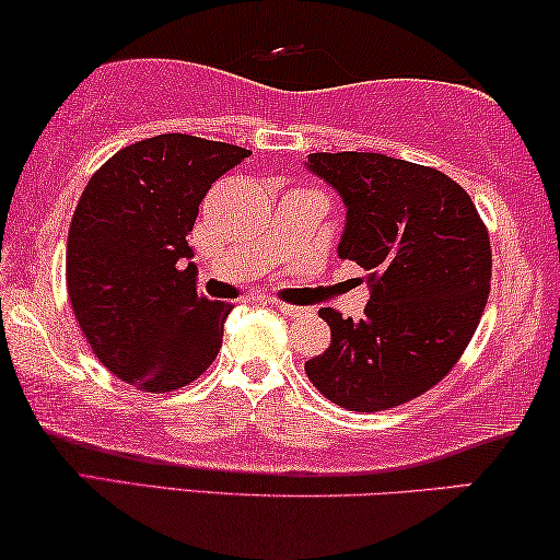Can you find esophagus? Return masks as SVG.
Returning <instances> with one entry per match:
<instances>
[{
  "mask_svg": "<svg viewBox=\"0 0 560 560\" xmlns=\"http://www.w3.org/2000/svg\"><path fill=\"white\" fill-rule=\"evenodd\" d=\"M275 305V308H278L280 313H285V316H303V313H305V308H301V305H290V303H278V301H275L272 303Z\"/></svg>",
  "mask_w": 560,
  "mask_h": 560,
  "instance_id": "1",
  "label": "esophagus"
}]
</instances>
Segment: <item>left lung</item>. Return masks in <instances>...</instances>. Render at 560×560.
I'll return each instance as SVG.
<instances>
[{"instance_id":"1","label":"left lung","mask_w":560,"mask_h":560,"mask_svg":"<svg viewBox=\"0 0 560 560\" xmlns=\"http://www.w3.org/2000/svg\"><path fill=\"white\" fill-rule=\"evenodd\" d=\"M308 167L347 206L339 257L372 282L362 320L320 308L331 326L305 374L357 412L395 408L454 370L492 282L489 232L469 194L435 167L380 152H313Z\"/></svg>"}]
</instances>
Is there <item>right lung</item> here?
I'll list each match as a JSON object with an SVG mask.
<instances>
[{
    "label": "right lung",
    "instance_id": "right-lung-1",
    "mask_svg": "<svg viewBox=\"0 0 560 560\" xmlns=\"http://www.w3.org/2000/svg\"><path fill=\"white\" fill-rule=\"evenodd\" d=\"M249 150L158 135L112 155L83 188L66 282L91 351L142 393H173L217 359L232 305L209 301L188 262V232L211 183Z\"/></svg>",
    "mask_w": 560,
    "mask_h": 560
}]
</instances>
